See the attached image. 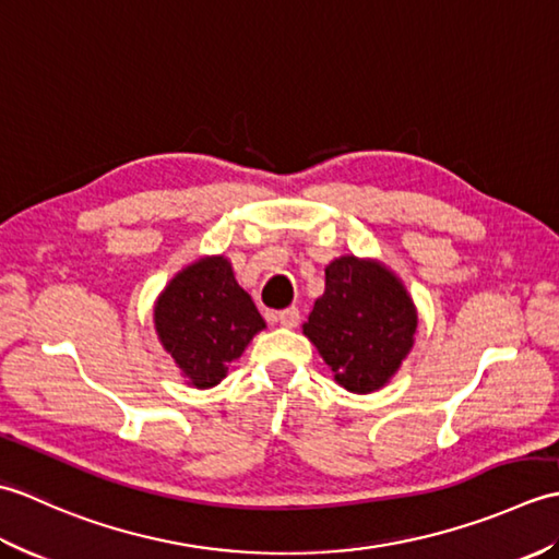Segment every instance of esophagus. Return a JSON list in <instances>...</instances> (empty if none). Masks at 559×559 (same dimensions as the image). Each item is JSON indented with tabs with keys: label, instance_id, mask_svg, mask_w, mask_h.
<instances>
[{
	"label": "esophagus",
	"instance_id": "1",
	"mask_svg": "<svg viewBox=\"0 0 559 559\" xmlns=\"http://www.w3.org/2000/svg\"><path fill=\"white\" fill-rule=\"evenodd\" d=\"M276 322L286 329H295L300 324V310L298 307H288V310L276 312Z\"/></svg>",
	"mask_w": 559,
	"mask_h": 559
}]
</instances>
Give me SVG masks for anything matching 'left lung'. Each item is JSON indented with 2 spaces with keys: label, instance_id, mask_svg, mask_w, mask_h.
Returning a JSON list of instances; mask_svg holds the SVG:
<instances>
[{
  "label": "left lung",
  "instance_id": "8db88e82",
  "mask_svg": "<svg viewBox=\"0 0 559 559\" xmlns=\"http://www.w3.org/2000/svg\"><path fill=\"white\" fill-rule=\"evenodd\" d=\"M415 331L418 310L403 281L384 261L355 254L326 266V288L302 324L336 382L353 394L389 384L413 350Z\"/></svg>",
  "mask_w": 559,
  "mask_h": 559
}]
</instances>
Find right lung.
<instances>
[{
	"label": "right lung",
	"mask_w": 559,
	"mask_h": 559,
	"mask_svg": "<svg viewBox=\"0 0 559 559\" xmlns=\"http://www.w3.org/2000/svg\"><path fill=\"white\" fill-rule=\"evenodd\" d=\"M153 326L185 384L213 389L266 322L235 281L230 259L206 254L177 271L160 290Z\"/></svg>",
	"instance_id": "obj_1"
}]
</instances>
